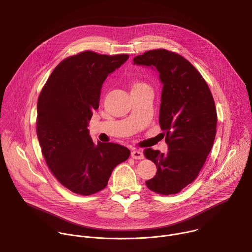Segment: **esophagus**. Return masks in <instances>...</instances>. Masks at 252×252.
Masks as SVG:
<instances>
[{"instance_id": "34e87169", "label": "esophagus", "mask_w": 252, "mask_h": 252, "mask_svg": "<svg viewBox=\"0 0 252 252\" xmlns=\"http://www.w3.org/2000/svg\"><path fill=\"white\" fill-rule=\"evenodd\" d=\"M131 158L133 159H142L143 154L140 151H133V152H131Z\"/></svg>"}]
</instances>
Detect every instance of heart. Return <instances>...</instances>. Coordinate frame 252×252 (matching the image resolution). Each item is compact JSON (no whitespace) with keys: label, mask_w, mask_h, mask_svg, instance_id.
<instances>
[{"label":"heart","mask_w":252,"mask_h":252,"mask_svg":"<svg viewBox=\"0 0 252 252\" xmlns=\"http://www.w3.org/2000/svg\"><path fill=\"white\" fill-rule=\"evenodd\" d=\"M140 85H142V83H135V84H133V86H132V88H135V87H138V86H140Z\"/></svg>","instance_id":"heart-1"}]
</instances>
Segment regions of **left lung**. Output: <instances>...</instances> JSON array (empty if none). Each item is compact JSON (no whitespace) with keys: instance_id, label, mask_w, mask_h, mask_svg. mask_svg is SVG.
I'll use <instances>...</instances> for the list:
<instances>
[{"instance_id":"1","label":"left lung","mask_w":252,"mask_h":252,"mask_svg":"<svg viewBox=\"0 0 252 252\" xmlns=\"http://www.w3.org/2000/svg\"><path fill=\"white\" fill-rule=\"evenodd\" d=\"M133 63L156 68L163 84L159 125L168 153L145 150L143 155L158 167L146 185L158 194H176L197 177L213 146L218 124L214 99L199 71L174 52L151 50L134 57Z\"/></svg>"}]
</instances>
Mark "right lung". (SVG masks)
Listing matches in <instances>:
<instances>
[{"instance_id":"add662e5","label":"right lung","mask_w":252,"mask_h":252,"mask_svg":"<svg viewBox=\"0 0 252 252\" xmlns=\"http://www.w3.org/2000/svg\"><path fill=\"white\" fill-rule=\"evenodd\" d=\"M128 57L93 51L67 57L40 94L35 129L43 156L59 183L77 194L102 190L114 168L130 155L118 143L94 145L87 128L93 111L98 109L102 83Z\"/></svg>"}]
</instances>
